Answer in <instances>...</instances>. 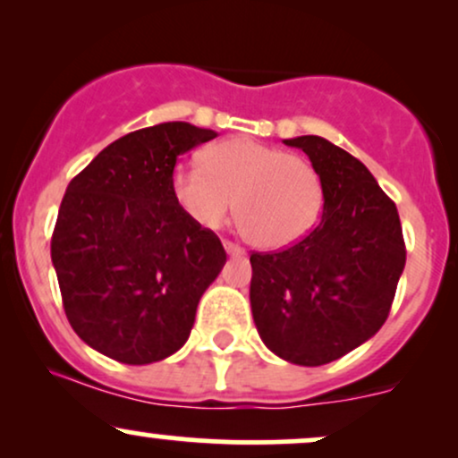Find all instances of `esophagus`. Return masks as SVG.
I'll return each mask as SVG.
<instances>
[{
    "mask_svg": "<svg viewBox=\"0 0 458 458\" xmlns=\"http://www.w3.org/2000/svg\"><path fill=\"white\" fill-rule=\"evenodd\" d=\"M224 250L228 251L230 256H245V250L241 245L233 243V241H224Z\"/></svg>",
    "mask_w": 458,
    "mask_h": 458,
    "instance_id": "obj_1",
    "label": "esophagus"
}]
</instances>
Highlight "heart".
Returning a JSON list of instances; mask_svg holds the SVG:
<instances>
[{"label":"heart","instance_id":"obj_1","mask_svg":"<svg viewBox=\"0 0 458 458\" xmlns=\"http://www.w3.org/2000/svg\"><path fill=\"white\" fill-rule=\"evenodd\" d=\"M172 198L193 224L217 230L234 211L241 234L260 250L303 239L323 208V181L306 157L250 138L219 141L202 165H176Z\"/></svg>","mask_w":458,"mask_h":458}]
</instances>
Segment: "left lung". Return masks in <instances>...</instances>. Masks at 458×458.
I'll list each match as a JSON object with an SVG mask.
<instances>
[{"label":"left lung","mask_w":458,"mask_h":458,"mask_svg":"<svg viewBox=\"0 0 458 458\" xmlns=\"http://www.w3.org/2000/svg\"><path fill=\"white\" fill-rule=\"evenodd\" d=\"M284 144L317 167L323 217L286 250L250 256L251 314L277 357L323 366L381 329L407 250L396 204L364 163L318 135Z\"/></svg>","instance_id":"obj_1"}]
</instances>
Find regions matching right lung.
<instances>
[{
	"instance_id": "right-lung-1",
	"label": "right lung",
	"mask_w": 458,
	"mask_h": 458,
	"mask_svg": "<svg viewBox=\"0 0 458 458\" xmlns=\"http://www.w3.org/2000/svg\"><path fill=\"white\" fill-rule=\"evenodd\" d=\"M213 138L189 123L133 131L68 182L51 260L68 323L98 353L141 366L187 343L225 250L178 208L170 176L182 152Z\"/></svg>"
}]
</instances>
